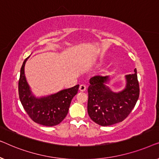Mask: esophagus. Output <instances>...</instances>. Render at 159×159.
I'll return each instance as SVG.
<instances>
[{"label":"esophagus","mask_w":159,"mask_h":159,"mask_svg":"<svg viewBox=\"0 0 159 159\" xmlns=\"http://www.w3.org/2000/svg\"><path fill=\"white\" fill-rule=\"evenodd\" d=\"M80 90L82 91V92H84V91L86 90V85L84 84H82L80 85Z\"/></svg>","instance_id":"obj_1"}]
</instances>
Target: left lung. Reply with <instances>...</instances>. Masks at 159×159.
<instances>
[{
    "instance_id": "1",
    "label": "left lung",
    "mask_w": 159,
    "mask_h": 159,
    "mask_svg": "<svg viewBox=\"0 0 159 159\" xmlns=\"http://www.w3.org/2000/svg\"><path fill=\"white\" fill-rule=\"evenodd\" d=\"M134 71V74L126 75V88L117 93L106 86L109 80L108 76H95L90 80L88 112L94 122L109 126L121 122L129 116L140 95L136 69Z\"/></svg>"
}]
</instances>
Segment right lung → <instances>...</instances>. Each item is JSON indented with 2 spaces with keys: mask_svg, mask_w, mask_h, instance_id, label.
Instances as JSON below:
<instances>
[{
  "mask_svg": "<svg viewBox=\"0 0 159 159\" xmlns=\"http://www.w3.org/2000/svg\"><path fill=\"white\" fill-rule=\"evenodd\" d=\"M27 57L24 61L19 80V95L25 111L34 122L52 127L64 120L74 96L77 94L79 84L65 89L56 94L36 98L31 93L25 75V66Z\"/></svg>",
  "mask_w": 159,
  "mask_h": 159,
  "instance_id": "right-lung-1",
  "label": "right lung"
}]
</instances>
